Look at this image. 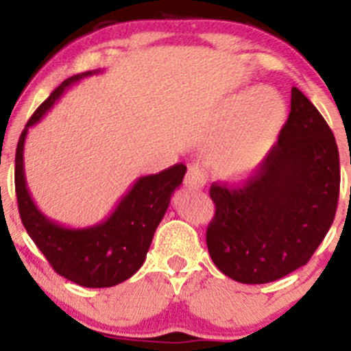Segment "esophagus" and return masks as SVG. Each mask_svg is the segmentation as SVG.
Here are the masks:
<instances>
[{
    "mask_svg": "<svg viewBox=\"0 0 351 351\" xmlns=\"http://www.w3.org/2000/svg\"><path fill=\"white\" fill-rule=\"evenodd\" d=\"M205 173L202 171L200 168H198V166H192V168L189 169V173H186V176H185V186L186 189H190V190H200V189H204V185H205Z\"/></svg>",
    "mask_w": 351,
    "mask_h": 351,
    "instance_id": "esophagus-1",
    "label": "esophagus"
}]
</instances>
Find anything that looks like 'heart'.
<instances>
[{
	"label": "heart",
	"mask_w": 351,
	"mask_h": 351,
	"mask_svg": "<svg viewBox=\"0 0 351 351\" xmlns=\"http://www.w3.org/2000/svg\"><path fill=\"white\" fill-rule=\"evenodd\" d=\"M285 123V104L268 88L244 91L229 101L221 120V137H228L221 169L229 176H246L260 166Z\"/></svg>",
	"instance_id": "obj_1"
}]
</instances>
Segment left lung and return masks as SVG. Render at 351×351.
<instances>
[{
    "mask_svg": "<svg viewBox=\"0 0 351 351\" xmlns=\"http://www.w3.org/2000/svg\"><path fill=\"white\" fill-rule=\"evenodd\" d=\"M339 197V154L317 108L292 88L278 143L243 185H212L215 215L207 247L215 267L241 284H268L309 261Z\"/></svg>",
    "mask_w": 351,
    "mask_h": 351,
    "instance_id": "obj_1",
    "label": "left lung"
}]
</instances>
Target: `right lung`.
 I'll return each instance as SVG.
<instances>
[{"mask_svg":"<svg viewBox=\"0 0 351 351\" xmlns=\"http://www.w3.org/2000/svg\"><path fill=\"white\" fill-rule=\"evenodd\" d=\"M101 71H86L67 77L51 93L25 125L15 154V192L19 212L32 241L61 277L88 289L113 287L143 267L151 241L168 210L173 192L182 185L186 166L175 165L134 182L105 221L88 228H66L40 212L27 189L23 149L28 129L80 80Z\"/></svg>","mask_w":351,"mask_h":351,"instance_id":"1","label":"right lung"}]
</instances>
